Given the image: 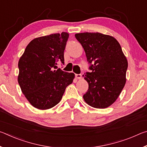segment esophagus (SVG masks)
Segmentation results:
<instances>
[{"label": "esophagus", "mask_w": 147, "mask_h": 147, "mask_svg": "<svg viewBox=\"0 0 147 147\" xmlns=\"http://www.w3.org/2000/svg\"><path fill=\"white\" fill-rule=\"evenodd\" d=\"M75 76H76V78L77 79H81L82 77V76L81 74H76Z\"/></svg>", "instance_id": "34e87169"}]
</instances>
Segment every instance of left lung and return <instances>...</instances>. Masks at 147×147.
Wrapping results in <instances>:
<instances>
[{"label": "left lung", "mask_w": 147, "mask_h": 147, "mask_svg": "<svg viewBox=\"0 0 147 147\" xmlns=\"http://www.w3.org/2000/svg\"><path fill=\"white\" fill-rule=\"evenodd\" d=\"M91 65V73L83 75L89 89L83 98L95 108H106L115 102L126 84L128 61L119 42L98 32L76 34Z\"/></svg>", "instance_id": "8db88e82"}]
</instances>
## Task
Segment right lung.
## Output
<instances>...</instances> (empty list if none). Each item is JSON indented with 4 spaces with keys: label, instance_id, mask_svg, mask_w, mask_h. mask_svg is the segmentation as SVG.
Segmentation results:
<instances>
[{
    "label": "right lung",
    "instance_id": "add662e5",
    "mask_svg": "<svg viewBox=\"0 0 147 147\" xmlns=\"http://www.w3.org/2000/svg\"><path fill=\"white\" fill-rule=\"evenodd\" d=\"M69 34H53L30 42L18 63V83L34 108L48 109L60 102L74 74L57 69L64 63V50Z\"/></svg>",
    "mask_w": 147,
    "mask_h": 147
}]
</instances>
